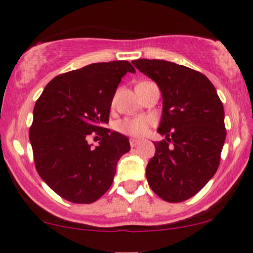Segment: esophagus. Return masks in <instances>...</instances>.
Here are the masks:
<instances>
[{"instance_id":"obj_1","label":"esophagus","mask_w":253,"mask_h":253,"mask_svg":"<svg viewBox=\"0 0 253 253\" xmlns=\"http://www.w3.org/2000/svg\"><path fill=\"white\" fill-rule=\"evenodd\" d=\"M139 143H140V140H138V139H130V140H129V144H130V146H132V147L138 146Z\"/></svg>"}]
</instances>
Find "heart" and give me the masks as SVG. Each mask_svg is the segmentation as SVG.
<instances>
[{
	"label": "heart",
	"instance_id": "b5f03b06",
	"mask_svg": "<svg viewBox=\"0 0 253 253\" xmlns=\"http://www.w3.org/2000/svg\"><path fill=\"white\" fill-rule=\"evenodd\" d=\"M152 125V119L145 117V115H140V117L126 118L124 120H120L117 123L115 128L123 134L134 136V138H141V136H145L149 133Z\"/></svg>",
	"mask_w": 253,
	"mask_h": 253
}]
</instances>
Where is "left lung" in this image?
Segmentation results:
<instances>
[{
  "label": "left lung",
  "instance_id": "left-lung-1",
  "mask_svg": "<svg viewBox=\"0 0 253 253\" xmlns=\"http://www.w3.org/2000/svg\"><path fill=\"white\" fill-rule=\"evenodd\" d=\"M133 65L158 84L163 115L146 167L153 193L164 201L182 202L196 195L214 176L226 138L225 112L211 82L201 72L159 59H136Z\"/></svg>",
  "mask_w": 253,
  "mask_h": 253
}]
</instances>
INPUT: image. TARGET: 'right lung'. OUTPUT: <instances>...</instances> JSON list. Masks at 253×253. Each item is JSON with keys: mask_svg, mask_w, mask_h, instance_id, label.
I'll return each instance as SVG.
<instances>
[{"mask_svg": "<svg viewBox=\"0 0 253 253\" xmlns=\"http://www.w3.org/2000/svg\"><path fill=\"white\" fill-rule=\"evenodd\" d=\"M127 72V60L94 63L58 75L33 110L30 140L36 169L54 193L72 203H92L109 189L120 157L130 150L126 136L103 128L112 100ZM91 132L100 145L87 144Z\"/></svg>", "mask_w": 253, "mask_h": 253, "instance_id": "add662e5", "label": "right lung"}]
</instances>
